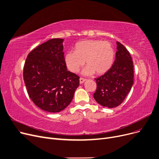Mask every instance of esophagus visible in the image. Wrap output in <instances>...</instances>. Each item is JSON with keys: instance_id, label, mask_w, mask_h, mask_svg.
Masks as SVG:
<instances>
[{"instance_id": "34e87169", "label": "esophagus", "mask_w": 159, "mask_h": 159, "mask_svg": "<svg viewBox=\"0 0 159 159\" xmlns=\"http://www.w3.org/2000/svg\"><path fill=\"white\" fill-rule=\"evenodd\" d=\"M79 80H80V84H82L83 82H84V81L86 80V79H84V78H82V77H80Z\"/></svg>"}]
</instances>
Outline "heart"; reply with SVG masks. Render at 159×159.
<instances>
[{
  "mask_svg": "<svg viewBox=\"0 0 159 159\" xmlns=\"http://www.w3.org/2000/svg\"><path fill=\"white\" fill-rule=\"evenodd\" d=\"M114 57V49L109 42L85 40L75 44V52L66 53L65 62L69 70L77 73L86 61L87 66L83 73L90 75L95 72L100 75L111 68Z\"/></svg>",
  "mask_w": 159,
  "mask_h": 159,
  "instance_id": "1",
  "label": "heart"
}]
</instances>
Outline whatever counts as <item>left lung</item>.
<instances>
[{
  "label": "left lung",
  "instance_id": "obj_1",
  "mask_svg": "<svg viewBox=\"0 0 159 159\" xmlns=\"http://www.w3.org/2000/svg\"><path fill=\"white\" fill-rule=\"evenodd\" d=\"M116 58L111 68L102 76L95 79V101L109 108L119 106L126 98L133 84L134 71L132 58L128 49L116 42Z\"/></svg>",
  "mask_w": 159,
  "mask_h": 159
}]
</instances>
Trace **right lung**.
I'll return each mask as SVG.
<instances>
[{"mask_svg":"<svg viewBox=\"0 0 159 159\" xmlns=\"http://www.w3.org/2000/svg\"><path fill=\"white\" fill-rule=\"evenodd\" d=\"M63 39H53L28 54L23 77L30 98L41 110L59 112L68 106L79 86V77L67 70Z\"/></svg>","mask_w":159,"mask_h":159,"instance_id":"obj_1","label":"right lung"}]
</instances>
